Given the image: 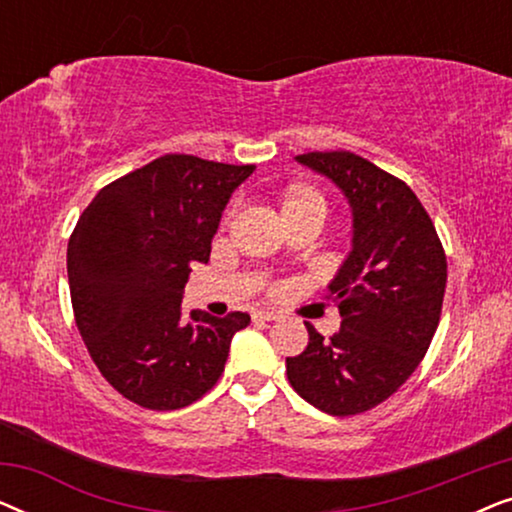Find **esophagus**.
Masks as SVG:
<instances>
[{"label":"esophagus","instance_id":"1","mask_svg":"<svg viewBox=\"0 0 512 512\" xmlns=\"http://www.w3.org/2000/svg\"><path fill=\"white\" fill-rule=\"evenodd\" d=\"M279 317H282V314L272 312V310H258V312H254V319H258V321H277Z\"/></svg>","mask_w":512,"mask_h":512}]
</instances>
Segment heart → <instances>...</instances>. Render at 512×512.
<instances>
[{
    "mask_svg": "<svg viewBox=\"0 0 512 512\" xmlns=\"http://www.w3.org/2000/svg\"><path fill=\"white\" fill-rule=\"evenodd\" d=\"M307 205H326V202L317 191H312V188H296V191H291L284 200V209H296Z\"/></svg>",
    "mask_w": 512,
    "mask_h": 512,
    "instance_id": "b5f03b06",
    "label": "heart"
}]
</instances>
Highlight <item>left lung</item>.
I'll return each mask as SVG.
<instances>
[{"mask_svg":"<svg viewBox=\"0 0 512 512\" xmlns=\"http://www.w3.org/2000/svg\"><path fill=\"white\" fill-rule=\"evenodd\" d=\"M300 165L331 179L352 209V251L328 284L342 324L331 340L307 326L286 359L291 387L328 415H359L394 394L424 359L440 321L447 261L408 184L349 151H312Z\"/></svg>","mask_w":512,"mask_h":512,"instance_id":"left-lung-1","label":"left lung"}]
</instances>
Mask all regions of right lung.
Masks as SVG:
<instances>
[{
  "label": "right lung",
  "instance_id": "right-lung-1",
  "mask_svg": "<svg viewBox=\"0 0 512 512\" xmlns=\"http://www.w3.org/2000/svg\"><path fill=\"white\" fill-rule=\"evenodd\" d=\"M254 165L156 158L102 188L67 247L74 319L95 366L128 401L179 410L214 387L251 317L181 310L230 195Z\"/></svg>",
  "mask_w": 512,
  "mask_h": 512
}]
</instances>
